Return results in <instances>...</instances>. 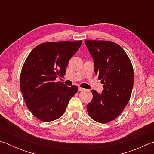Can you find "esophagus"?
<instances>
[{
	"mask_svg": "<svg viewBox=\"0 0 154 154\" xmlns=\"http://www.w3.org/2000/svg\"><path fill=\"white\" fill-rule=\"evenodd\" d=\"M78 90H79V91H83V90H85L84 88H82V87H79V88H78Z\"/></svg>",
	"mask_w": 154,
	"mask_h": 154,
	"instance_id": "34e87169",
	"label": "esophagus"
}]
</instances>
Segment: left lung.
I'll use <instances>...</instances> for the list:
<instances>
[{
  "label": "left lung",
  "mask_w": 154,
  "mask_h": 154,
  "mask_svg": "<svg viewBox=\"0 0 154 154\" xmlns=\"http://www.w3.org/2000/svg\"><path fill=\"white\" fill-rule=\"evenodd\" d=\"M85 43L94 62V71L103 84L102 94L92 90L87 105L90 118L101 124L114 120L130 100L134 83L131 61L121 46L109 41L87 40Z\"/></svg>",
  "instance_id": "1"
}]
</instances>
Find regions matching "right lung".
<instances>
[{
	"mask_svg": "<svg viewBox=\"0 0 154 154\" xmlns=\"http://www.w3.org/2000/svg\"><path fill=\"white\" fill-rule=\"evenodd\" d=\"M82 41H57L41 43L31 51L20 74V90L26 105L42 122L58 119L64 113L70 99L78 87H67L56 82L64 77L66 67Z\"/></svg>",
	"mask_w": 154,
	"mask_h": 154,
	"instance_id": "add662e5",
	"label": "right lung"
}]
</instances>
